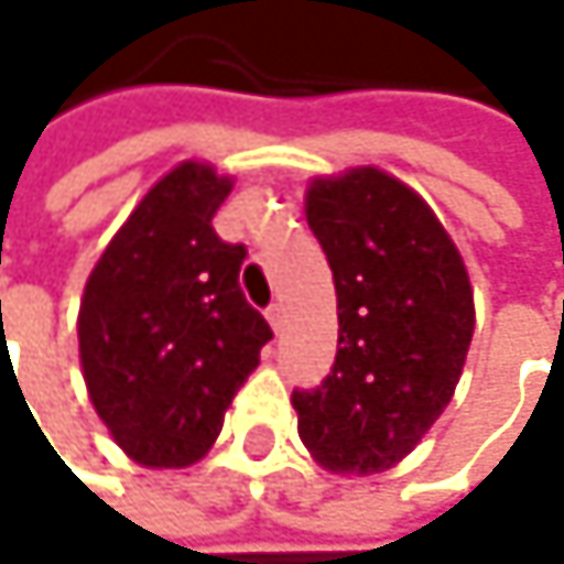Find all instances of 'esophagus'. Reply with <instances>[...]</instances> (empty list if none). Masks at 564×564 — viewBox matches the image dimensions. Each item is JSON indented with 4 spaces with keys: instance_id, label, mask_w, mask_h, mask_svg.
Returning a JSON list of instances; mask_svg holds the SVG:
<instances>
[{
    "instance_id": "34e87169",
    "label": "esophagus",
    "mask_w": 564,
    "mask_h": 564,
    "mask_svg": "<svg viewBox=\"0 0 564 564\" xmlns=\"http://www.w3.org/2000/svg\"><path fill=\"white\" fill-rule=\"evenodd\" d=\"M267 321H270V327H273V330L284 327V304H280V301H276V304H270V307H267Z\"/></svg>"
}]
</instances>
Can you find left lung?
<instances>
[{
    "label": "left lung",
    "instance_id": "obj_1",
    "mask_svg": "<svg viewBox=\"0 0 564 564\" xmlns=\"http://www.w3.org/2000/svg\"><path fill=\"white\" fill-rule=\"evenodd\" d=\"M307 224L337 288V360L294 390L297 430L334 473H383L440 420L473 340L463 257L420 194L377 167L314 181Z\"/></svg>",
    "mask_w": 564,
    "mask_h": 564
}]
</instances>
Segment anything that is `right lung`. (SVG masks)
<instances>
[{
	"instance_id": "obj_1",
	"label": "right lung",
	"mask_w": 564,
	"mask_h": 564,
	"mask_svg": "<svg viewBox=\"0 0 564 564\" xmlns=\"http://www.w3.org/2000/svg\"><path fill=\"white\" fill-rule=\"evenodd\" d=\"M230 181L184 161L161 177L95 263L78 314L88 397L141 466L181 469L217 440L224 413L273 337L240 291L243 243L214 230Z\"/></svg>"
}]
</instances>
